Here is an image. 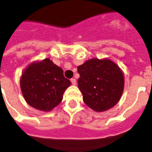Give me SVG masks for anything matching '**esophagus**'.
<instances>
[{"label": "esophagus", "mask_w": 152, "mask_h": 152, "mask_svg": "<svg viewBox=\"0 0 152 152\" xmlns=\"http://www.w3.org/2000/svg\"><path fill=\"white\" fill-rule=\"evenodd\" d=\"M70 82H71V84H72L73 86H75L76 83H77V82H76V79H75V78H71V79H70Z\"/></svg>", "instance_id": "1"}]
</instances>
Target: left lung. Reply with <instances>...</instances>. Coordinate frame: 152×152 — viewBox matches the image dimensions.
Listing matches in <instances>:
<instances>
[{"label": "left lung", "mask_w": 152, "mask_h": 152, "mask_svg": "<svg viewBox=\"0 0 152 152\" xmlns=\"http://www.w3.org/2000/svg\"><path fill=\"white\" fill-rule=\"evenodd\" d=\"M78 88L88 107L103 112L116 105L124 89V75L109 59H88L77 66Z\"/></svg>", "instance_id": "obj_1"}]
</instances>
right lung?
Segmentation results:
<instances>
[{
    "label": "right lung",
    "instance_id": "right-lung-1",
    "mask_svg": "<svg viewBox=\"0 0 152 152\" xmlns=\"http://www.w3.org/2000/svg\"><path fill=\"white\" fill-rule=\"evenodd\" d=\"M70 86L63 69L48 58L31 63L20 77V88L26 103L42 111H50L59 105Z\"/></svg>",
    "mask_w": 152,
    "mask_h": 152
}]
</instances>
